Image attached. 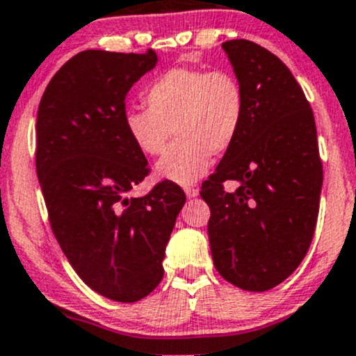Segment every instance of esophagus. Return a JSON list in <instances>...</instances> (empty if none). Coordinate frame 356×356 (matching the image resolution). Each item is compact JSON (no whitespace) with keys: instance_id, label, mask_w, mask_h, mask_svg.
Returning <instances> with one entry per match:
<instances>
[{"instance_id":"34e87169","label":"esophagus","mask_w":356,"mask_h":356,"mask_svg":"<svg viewBox=\"0 0 356 356\" xmlns=\"http://www.w3.org/2000/svg\"><path fill=\"white\" fill-rule=\"evenodd\" d=\"M184 193H186V196H188V198H196L200 191L196 188H186Z\"/></svg>"}]
</instances>
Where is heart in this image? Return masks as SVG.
<instances>
[{"label":"heart","instance_id":"obj_1","mask_svg":"<svg viewBox=\"0 0 356 356\" xmlns=\"http://www.w3.org/2000/svg\"><path fill=\"white\" fill-rule=\"evenodd\" d=\"M148 110L124 113L125 134L148 156L163 153L156 163L163 181L188 186L207 174L211 156L229 152L246 113L245 89L229 70L174 67L145 89Z\"/></svg>","mask_w":356,"mask_h":356}]
</instances>
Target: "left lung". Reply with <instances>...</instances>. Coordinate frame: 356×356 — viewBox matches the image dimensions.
I'll return each mask as SVG.
<instances>
[{
	"mask_svg": "<svg viewBox=\"0 0 356 356\" xmlns=\"http://www.w3.org/2000/svg\"><path fill=\"white\" fill-rule=\"evenodd\" d=\"M245 89L238 139L201 186L218 274L246 291H267L298 268L318 217L322 161L314 111L291 70L246 39L222 44ZM225 180L240 186L223 189Z\"/></svg>",
	"mask_w": 356,
	"mask_h": 356,
	"instance_id": "obj_1",
	"label": "left lung"
}]
</instances>
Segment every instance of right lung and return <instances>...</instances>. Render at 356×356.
Wrapping results in <instances>:
<instances>
[{"mask_svg": "<svg viewBox=\"0 0 356 356\" xmlns=\"http://www.w3.org/2000/svg\"><path fill=\"white\" fill-rule=\"evenodd\" d=\"M156 62L153 49L79 53L53 75L35 122V170L53 234L79 277L120 303L160 284L186 203L170 181L143 198L127 196L149 168L125 134V96Z\"/></svg>", "mask_w": 356, "mask_h": 356, "instance_id": "1", "label": "right lung"}]
</instances>
